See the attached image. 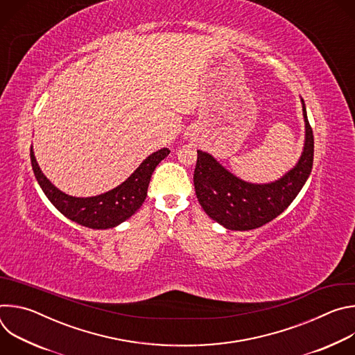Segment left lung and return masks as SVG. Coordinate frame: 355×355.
<instances>
[{"label":"left lung","instance_id":"8db88e82","mask_svg":"<svg viewBox=\"0 0 355 355\" xmlns=\"http://www.w3.org/2000/svg\"><path fill=\"white\" fill-rule=\"evenodd\" d=\"M305 143L297 163L281 178L254 184L226 170L212 155L198 150L193 171L195 193L205 214L229 230H251L281 215L300 192L313 166V132L303 99Z\"/></svg>","mask_w":355,"mask_h":355}]
</instances>
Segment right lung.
I'll return each mask as SVG.
<instances>
[{
  "label": "right lung",
  "mask_w": 355,
  "mask_h": 355,
  "mask_svg": "<svg viewBox=\"0 0 355 355\" xmlns=\"http://www.w3.org/2000/svg\"><path fill=\"white\" fill-rule=\"evenodd\" d=\"M170 155L167 147L146 157L121 185L95 196H73L55 187L42 173L31 146V163L37 184L53 207L70 220L89 229H111L129 219L144 202L151 174Z\"/></svg>",
  "instance_id": "right-lung-1"
}]
</instances>
